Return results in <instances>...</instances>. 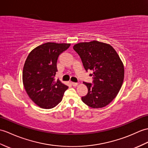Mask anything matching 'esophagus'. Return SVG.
Returning <instances> with one entry per match:
<instances>
[{
  "mask_svg": "<svg viewBox=\"0 0 148 148\" xmlns=\"http://www.w3.org/2000/svg\"><path fill=\"white\" fill-rule=\"evenodd\" d=\"M71 84H72V85H73V86H74V87L77 86L78 85V84L77 83V82H71Z\"/></svg>",
  "mask_w": 148,
  "mask_h": 148,
  "instance_id": "1",
  "label": "esophagus"
}]
</instances>
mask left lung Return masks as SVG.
Masks as SVG:
<instances>
[{
	"label": "left lung",
	"instance_id": "obj_1",
	"mask_svg": "<svg viewBox=\"0 0 148 148\" xmlns=\"http://www.w3.org/2000/svg\"><path fill=\"white\" fill-rule=\"evenodd\" d=\"M74 50L80 56L85 70L91 71L94 84L84 82L88 94L82 101L92 108H103L111 103L121 90L124 79V67L110 45L91 41L75 44Z\"/></svg>",
	"mask_w": 148,
	"mask_h": 148
}]
</instances>
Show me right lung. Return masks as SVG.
<instances>
[{
    "instance_id": "add662e5",
    "label": "right lung",
    "mask_w": 148,
    "mask_h": 148,
    "mask_svg": "<svg viewBox=\"0 0 148 148\" xmlns=\"http://www.w3.org/2000/svg\"><path fill=\"white\" fill-rule=\"evenodd\" d=\"M70 43L48 42L35 48L24 65L23 82L27 95L36 105L45 109L56 106L68 86L55 79L59 55Z\"/></svg>"
}]
</instances>
